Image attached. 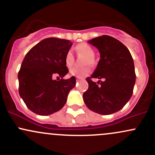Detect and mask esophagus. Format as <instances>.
I'll list each match as a JSON object with an SVG mask.
<instances>
[{"mask_svg":"<svg viewBox=\"0 0 155 155\" xmlns=\"http://www.w3.org/2000/svg\"><path fill=\"white\" fill-rule=\"evenodd\" d=\"M79 80H80V79H79V78H77V79H76V81H79Z\"/></svg>","mask_w":155,"mask_h":155,"instance_id":"34e87169","label":"esophagus"}]
</instances>
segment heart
Listing matches in <instances>:
<instances>
[{"label": "heart", "mask_w": 155, "mask_h": 155, "mask_svg": "<svg viewBox=\"0 0 155 155\" xmlns=\"http://www.w3.org/2000/svg\"><path fill=\"white\" fill-rule=\"evenodd\" d=\"M76 51L79 55H81L86 58L83 62V65H92L94 63L93 57L95 55V51L88 44L82 43L79 44L76 47ZM65 65L68 68H71L74 64V58L71 51H68L65 56ZM91 70L90 67L84 66L81 68H74L70 71V74L71 76H76L78 78H82L87 76L90 74Z\"/></svg>", "instance_id": "obj_1"}]
</instances>
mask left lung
<instances>
[{
	"instance_id": "left-lung-1",
	"label": "left lung",
	"mask_w": 155,
	"mask_h": 155,
	"mask_svg": "<svg viewBox=\"0 0 155 155\" xmlns=\"http://www.w3.org/2000/svg\"><path fill=\"white\" fill-rule=\"evenodd\" d=\"M88 43L98 49L101 59L91 77L86 79L89 87L83 94L84 101L95 113L111 114L122 109L133 95L136 82L133 58L122 42L109 35L92 38ZM91 78L104 81L99 80L98 85Z\"/></svg>"
}]
</instances>
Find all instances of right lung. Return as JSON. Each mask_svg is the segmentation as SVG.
Segmentation results:
<instances>
[{"mask_svg": "<svg viewBox=\"0 0 155 155\" xmlns=\"http://www.w3.org/2000/svg\"><path fill=\"white\" fill-rule=\"evenodd\" d=\"M73 43L68 40L47 38L27 53L18 74L19 93L27 107L38 115L47 116L58 111L75 87L76 78L57 81L68 73L65 56Z\"/></svg>", "mask_w": 155, "mask_h": 155, "instance_id": "right-lung-1", "label": "right lung"}]
</instances>
